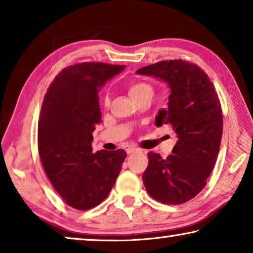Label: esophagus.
<instances>
[{
	"label": "esophagus",
	"instance_id": "34e87169",
	"mask_svg": "<svg viewBox=\"0 0 253 253\" xmlns=\"http://www.w3.org/2000/svg\"><path fill=\"white\" fill-rule=\"evenodd\" d=\"M126 152H127V154H128V155H129V154H132V153H136V152H140V149H138V148H136V147H128V148L126 149Z\"/></svg>",
	"mask_w": 253,
	"mask_h": 253
}]
</instances>
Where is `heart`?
<instances>
[{
	"mask_svg": "<svg viewBox=\"0 0 253 253\" xmlns=\"http://www.w3.org/2000/svg\"><path fill=\"white\" fill-rule=\"evenodd\" d=\"M128 91H129V95L134 98V100H137L138 98L145 95H153V87L148 83H145V81H135V83H131L129 84ZM104 105L105 107H109L110 98L108 96L105 97Z\"/></svg>",
	"mask_w": 253,
	"mask_h": 253,
	"instance_id": "b5f03b06",
	"label": "heart"
}]
</instances>
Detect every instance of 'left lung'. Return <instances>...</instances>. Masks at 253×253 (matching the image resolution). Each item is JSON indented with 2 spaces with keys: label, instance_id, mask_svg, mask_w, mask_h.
Returning <instances> with one entry per match:
<instances>
[{
  "label": "left lung",
  "instance_id": "obj_1",
  "mask_svg": "<svg viewBox=\"0 0 253 253\" xmlns=\"http://www.w3.org/2000/svg\"><path fill=\"white\" fill-rule=\"evenodd\" d=\"M137 74L169 84V108L158 113L156 125H169L178 138L168 158L147 154L144 185L158 202L183 204L203 190L215 165L223 130L220 99L209 76L186 60L160 61Z\"/></svg>",
  "mask_w": 253,
  "mask_h": 253
}]
</instances>
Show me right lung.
Returning <instances> with one entry per match:
<instances>
[{
  "mask_svg": "<svg viewBox=\"0 0 253 253\" xmlns=\"http://www.w3.org/2000/svg\"><path fill=\"white\" fill-rule=\"evenodd\" d=\"M125 66L81 62L62 69L49 85L38 124V149L46 176L63 202L80 211L100 204L127 156L124 149L92 153L101 122L98 90Z\"/></svg>",
  "mask_w": 253,
  "mask_h": 253,
  "instance_id": "obj_1",
  "label": "right lung"
}]
</instances>
